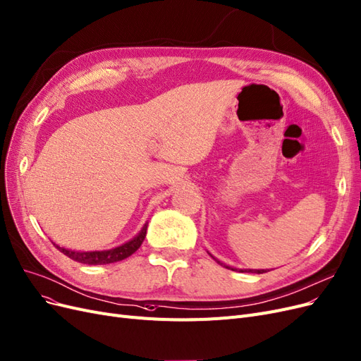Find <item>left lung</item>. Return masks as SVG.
<instances>
[{
	"mask_svg": "<svg viewBox=\"0 0 361 361\" xmlns=\"http://www.w3.org/2000/svg\"><path fill=\"white\" fill-rule=\"evenodd\" d=\"M216 259V258H215ZM218 261V259H216ZM218 263H219V261H218ZM221 266H224V267H227V269H231L230 266H226V264H222V263H219ZM231 270H234V269H231ZM240 271H247V273H264L266 270H252V269H246V270H240Z\"/></svg>",
	"mask_w": 361,
	"mask_h": 361,
	"instance_id": "left-lung-1",
	"label": "left lung"
}]
</instances>
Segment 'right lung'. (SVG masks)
Returning <instances> with one entry per match:
<instances>
[{
  "mask_svg": "<svg viewBox=\"0 0 361 361\" xmlns=\"http://www.w3.org/2000/svg\"><path fill=\"white\" fill-rule=\"evenodd\" d=\"M146 230H147V224H145L140 233L135 235V238H133L131 240L122 243L116 247H111V250H106V251H73V250H67V247L58 246L55 243L54 245L62 254L67 255L68 258H71L74 261H78V263L91 264V266L109 264V263H116V261H121V259H126L127 257H130L131 254L137 251L145 240Z\"/></svg>",
  "mask_w": 361,
  "mask_h": 361,
  "instance_id": "right-lung-1",
  "label": "right lung"
}]
</instances>
